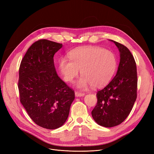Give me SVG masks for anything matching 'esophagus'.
I'll list each match as a JSON object with an SVG mask.
<instances>
[{
	"mask_svg": "<svg viewBox=\"0 0 154 154\" xmlns=\"http://www.w3.org/2000/svg\"><path fill=\"white\" fill-rule=\"evenodd\" d=\"M85 95V94L83 92H80L78 91H76L75 92V96L76 97H80V96H83Z\"/></svg>",
	"mask_w": 154,
	"mask_h": 154,
	"instance_id": "esophagus-1",
	"label": "esophagus"
}]
</instances>
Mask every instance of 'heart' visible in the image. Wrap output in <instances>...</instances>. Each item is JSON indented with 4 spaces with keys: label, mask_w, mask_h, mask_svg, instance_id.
Wrapping results in <instances>:
<instances>
[{
    "label": "heart",
    "mask_w": 154,
    "mask_h": 154,
    "mask_svg": "<svg viewBox=\"0 0 154 154\" xmlns=\"http://www.w3.org/2000/svg\"><path fill=\"white\" fill-rule=\"evenodd\" d=\"M69 59L58 60V69L63 80L74 81L81 72L82 78L76 83L79 88L92 85L101 88L106 85L113 77L117 67L116 55L109 50L99 47H81L69 53Z\"/></svg>",
    "instance_id": "heart-1"
}]
</instances>
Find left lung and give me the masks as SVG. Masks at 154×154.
<instances>
[{
	"mask_svg": "<svg viewBox=\"0 0 154 154\" xmlns=\"http://www.w3.org/2000/svg\"><path fill=\"white\" fill-rule=\"evenodd\" d=\"M120 53L117 73L103 89L97 91V104L91 112L95 122L102 127H113L123 122L137 98L136 63L129 49L110 40Z\"/></svg>",
	"mask_w": 154,
	"mask_h": 154,
	"instance_id": "left-lung-1",
	"label": "left lung"
}]
</instances>
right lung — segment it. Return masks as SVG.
<instances>
[{
    "mask_svg": "<svg viewBox=\"0 0 154 154\" xmlns=\"http://www.w3.org/2000/svg\"><path fill=\"white\" fill-rule=\"evenodd\" d=\"M62 44L45 39L27 49L19 68L20 100L31 119L53 130L65 123L75 97L74 91L58 76L54 55Z\"/></svg>",
    "mask_w": 154,
    "mask_h": 154,
    "instance_id": "add662e5",
    "label": "right lung"
}]
</instances>
